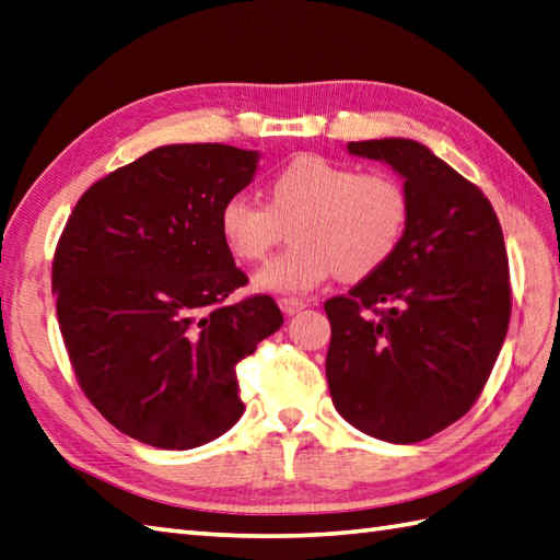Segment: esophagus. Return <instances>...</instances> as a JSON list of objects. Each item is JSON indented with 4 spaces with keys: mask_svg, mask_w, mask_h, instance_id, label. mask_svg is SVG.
Instances as JSON below:
<instances>
[{
    "mask_svg": "<svg viewBox=\"0 0 560 560\" xmlns=\"http://www.w3.org/2000/svg\"><path fill=\"white\" fill-rule=\"evenodd\" d=\"M279 307L287 315H295V313H301L303 307H305V303L303 301H299V299H279Z\"/></svg>",
    "mask_w": 560,
    "mask_h": 560,
    "instance_id": "34e87169",
    "label": "esophagus"
}]
</instances>
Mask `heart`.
<instances>
[{
	"label": "heart",
	"mask_w": 560,
	"mask_h": 560,
	"mask_svg": "<svg viewBox=\"0 0 560 560\" xmlns=\"http://www.w3.org/2000/svg\"><path fill=\"white\" fill-rule=\"evenodd\" d=\"M411 199L395 175L303 153L267 185V205L249 195L223 201V243L243 261L265 259L291 229L293 245L257 273V287L301 295L335 277L365 279L397 255Z\"/></svg>",
	"instance_id": "heart-1"
}]
</instances>
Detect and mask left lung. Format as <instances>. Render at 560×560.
<instances>
[{
  "label": "left lung",
  "mask_w": 560,
  "mask_h": 560,
  "mask_svg": "<svg viewBox=\"0 0 560 560\" xmlns=\"http://www.w3.org/2000/svg\"><path fill=\"white\" fill-rule=\"evenodd\" d=\"M349 151L404 177L411 217L397 255L325 303L329 395L359 431L409 445L462 419L493 371L513 305L505 241L481 189L419 141Z\"/></svg>",
  "instance_id": "8db88e82"
}]
</instances>
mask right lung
<instances>
[{
  "mask_svg": "<svg viewBox=\"0 0 560 560\" xmlns=\"http://www.w3.org/2000/svg\"><path fill=\"white\" fill-rule=\"evenodd\" d=\"M257 151L159 147L93 183L55 249L57 319L79 385L117 431L161 450L209 443L241 419L235 365L283 323L247 283L219 213Z\"/></svg>",
  "mask_w": 560,
  "mask_h": 560,
  "instance_id": "add662e5",
  "label": "right lung"
}]
</instances>
